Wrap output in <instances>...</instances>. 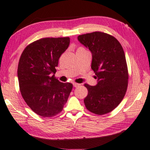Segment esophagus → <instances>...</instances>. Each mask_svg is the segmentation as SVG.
I'll use <instances>...</instances> for the list:
<instances>
[{
    "instance_id": "1",
    "label": "esophagus",
    "mask_w": 150,
    "mask_h": 150,
    "mask_svg": "<svg viewBox=\"0 0 150 150\" xmlns=\"http://www.w3.org/2000/svg\"><path fill=\"white\" fill-rule=\"evenodd\" d=\"M80 84H78V83H76V82H74L73 83V86H74V87H78V86H79Z\"/></svg>"
}]
</instances>
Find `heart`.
Wrapping results in <instances>:
<instances>
[{
	"mask_svg": "<svg viewBox=\"0 0 150 150\" xmlns=\"http://www.w3.org/2000/svg\"><path fill=\"white\" fill-rule=\"evenodd\" d=\"M82 49H84V48H82V47H80V48H78V50H82Z\"/></svg>",
	"mask_w": 150,
	"mask_h": 150,
	"instance_id": "1",
	"label": "heart"
}]
</instances>
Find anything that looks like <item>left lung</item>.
<instances>
[{"label": "left lung", "mask_w": 150, "mask_h": 150, "mask_svg": "<svg viewBox=\"0 0 150 150\" xmlns=\"http://www.w3.org/2000/svg\"><path fill=\"white\" fill-rule=\"evenodd\" d=\"M78 40L92 52L91 68L98 80L95 86L84 84L88 92L86 108L97 115L108 114L120 104L127 90L128 70L123 48L116 38L102 32L82 34Z\"/></svg>", "instance_id": "left-lung-1"}]
</instances>
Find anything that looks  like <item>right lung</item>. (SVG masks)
Returning a JSON list of instances; mask_svg holds the SVG:
<instances>
[{"label": "right lung", "instance_id": "obj_1", "mask_svg": "<svg viewBox=\"0 0 150 150\" xmlns=\"http://www.w3.org/2000/svg\"><path fill=\"white\" fill-rule=\"evenodd\" d=\"M69 45V37L41 38L27 46L20 58V91L26 104L42 117L62 112L72 91L71 83L54 76L59 58Z\"/></svg>", "mask_w": 150, "mask_h": 150}]
</instances>
